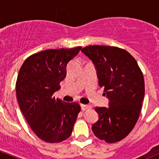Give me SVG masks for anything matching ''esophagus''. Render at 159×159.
<instances>
[{
	"label": "esophagus",
	"mask_w": 159,
	"mask_h": 159,
	"mask_svg": "<svg viewBox=\"0 0 159 159\" xmlns=\"http://www.w3.org/2000/svg\"><path fill=\"white\" fill-rule=\"evenodd\" d=\"M91 108L90 105H81V108L82 111H85L86 109H89V108Z\"/></svg>",
	"instance_id": "34e87169"
}]
</instances>
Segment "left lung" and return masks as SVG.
Masks as SVG:
<instances>
[{
  "mask_svg": "<svg viewBox=\"0 0 159 159\" xmlns=\"http://www.w3.org/2000/svg\"><path fill=\"white\" fill-rule=\"evenodd\" d=\"M94 64L98 84L104 88L108 107H96L98 120L93 133L108 143L119 142L136 124L145 96L142 72L135 59L124 49L91 45L81 50Z\"/></svg>",
  "mask_w": 159,
  "mask_h": 159,
  "instance_id": "1",
  "label": "left lung"
}]
</instances>
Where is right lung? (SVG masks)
Wrapping results in <instances>:
<instances>
[{
	"label": "right lung",
	"mask_w": 159,
	"mask_h": 159,
	"mask_svg": "<svg viewBox=\"0 0 159 159\" xmlns=\"http://www.w3.org/2000/svg\"><path fill=\"white\" fill-rule=\"evenodd\" d=\"M81 47L50 49L32 54L22 65L16 82L17 102L36 135L49 143L69 138L81 108L77 102L55 99L69 62Z\"/></svg>",
	"instance_id": "obj_1"
}]
</instances>
